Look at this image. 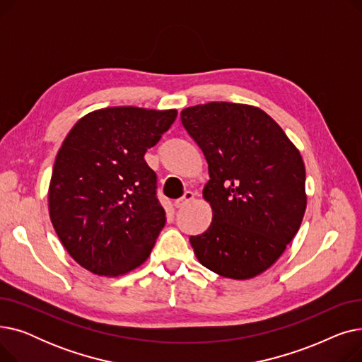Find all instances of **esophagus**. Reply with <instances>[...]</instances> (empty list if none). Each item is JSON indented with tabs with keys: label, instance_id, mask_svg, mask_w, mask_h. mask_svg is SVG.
Instances as JSON below:
<instances>
[{
	"label": "esophagus",
	"instance_id": "esophagus-1",
	"mask_svg": "<svg viewBox=\"0 0 362 362\" xmlns=\"http://www.w3.org/2000/svg\"><path fill=\"white\" fill-rule=\"evenodd\" d=\"M192 199H194V192L186 191L182 198H179V199L175 201V206H176V208H183L186 204H189Z\"/></svg>",
	"mask_w": 362,
	"mask_h": 362
}]
</instances>
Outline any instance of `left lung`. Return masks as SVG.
<instances>
[{
	"label": "left lung",
	"mask_w": 362,
	"mask_h": 362,
	"mask_svg": "<svg viewBox=\"0 0 362 362\" xmlns=\"http://www.w3.org/2000/svg\"><path fill=\"white\" fill-rule=\"evenodd\" d=\"M180 120L201 148L213 208L208 229L191 236L199 262L223 277L251 279L277 261L307 206L305 165L262 110L235 103L185 108Z\"/></svg>",
	"instance_id": "1"
}]
</instances>
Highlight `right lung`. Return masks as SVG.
I'll return each mask as SVG.
<instances>
[{
  "label": "right lung",
  "mask_w": 362,
  "mask_h": 362,
  "mask_svg": "<svg viewBox=\"0 0 362 362\" xmlns=\"http://www.w3.org/2000/svg\"><path fill=\"white\" fill-rule=\"evenodd\" d=\"M176 110L110 107L86 114L57 154L49 217L71 258L98 276H120L149 257L165 224L157 175L144 156Z\"/></svg>",
  "instance_id": "obj_1"
}]
</instances>
